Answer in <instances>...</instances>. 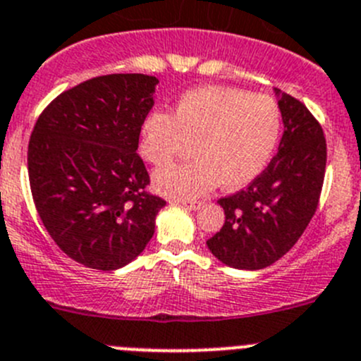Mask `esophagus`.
I'll return each instance as SVG.
<instances>
[{"instance_id": "esophagus-1", "label": "esophagus", "mask_w": 361, "mask_h": 361, "mask_svg": "<svg viewBox=\"0 0 361 361\" xmlns=\"http://www.w3.org/2000/svg\"><path fill=\"white\" fill-rule=\"evenodd\" d=\"M178 203H181L185 208H188V210H196V208L201 207L200 201L196 200H178Z\"/></svg>"}]
</instances>
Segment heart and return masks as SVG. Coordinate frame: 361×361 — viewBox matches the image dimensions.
<instances>
[{
	"label": "heart",
	"mask_w": 361,
	"mask_h": 361,
	"mask_svg": "<svg viewBox=\"0 0 361 361\" xmlns=\"http://www.w3.org/2000/svg\"><path fill=\"white\" fill-rule=\"evenodd\" d=\"M281 117L274 99L230 87L188 90L171 116L154 112L140 128V157L151 165H166L190 143L197 158L167 166L153 176L165 196L200 197L219 183L237 190L262 174L279 137Z\"/></svg>",
	"instance_id": "heart-1"
}]
</instances>
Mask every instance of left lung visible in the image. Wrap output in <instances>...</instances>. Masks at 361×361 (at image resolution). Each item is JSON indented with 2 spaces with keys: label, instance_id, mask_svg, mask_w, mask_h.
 <instances>
[{
  "label": "left lung",
  "instance_id": "8db88e82",
  "mask_svg": "<svg viewBox=\"0 0 361 361\" xmlns=\"http://www.w3.org/2000/svg\"><path fill=\"white\" fill-rule=\"evenodd\" d=\"M278 104L285 124L278 153L249 187L219 200L226 219L207 240L212 255L235 269L257 271L279 260L321 200L328 157L321 123L290 94H281Z\"/></svg>",
  "mask_w": 361,
  "mask_h": 361
}]
</instances>
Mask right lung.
<instances>
[{"mask_svg":"<svg viewBox=\"0 0 361 361\" xmlns=\"http://www.w3.org/2000/svg\"><path fill=\"white\" fill-rule=\"evenodd\" d=\"M158 80L104 74L59 94L42 110L28 144L37 214L74 262L114 271L139 257L165 200L147 190L137 153Z\"/></svg>","mask_w":361,"mask_h":361,"instance_id":"add662e5","label":"right lung"}]
</instances>
